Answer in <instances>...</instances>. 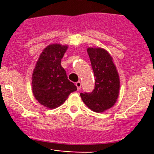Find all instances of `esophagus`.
Segmentation results:
<instances>
[{
	"mask_svg": "<svg viewBox=\"0 0 154 154\" xmlns=\"http://www.w3.org/2000/svg\"><path fill=\"white\" fill-rule=\"evenodd\" d=\"M75 85H76V87H77V89H78V90H80V89H81V86H82L81 82H80L79 81L77 82H75Z\"/></svg>",
	"mask_w": 154,
	"mask_h": 154,
	"instance_id": "1",
	"label": "esophagus"
}]
</instances>
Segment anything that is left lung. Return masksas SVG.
<instances>
[{"label":"left lung","mask_w":154,"mask_h":154,"mask_svg":"<svg viewBox=\"0 0 154 154\" xmlns=\"http://www.w3.org/2000/svg\"><path fill=\"white\" fill-rule=\"evenodd\" d=\"M87 52L95 77L92 92L81 93L82 99L90 109L102 112L115 104L119 90V79L112 57L103 48H89Z\"/></svg>","instance_id":"obj_1"}]
</instances>
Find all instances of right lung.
<instances>
[{"mask_svg":"<svg viewBox=\"0 0 154 154\" xmlns=\"http://www.w3.org/2000/svg\"><path fill=\"white\" fill-rule=\"evenodd\" d=\"M67 46L50 45L41 54L32 75V89L35 99L47 108L60 106L77 87L68 79L61 61Z\"/></svg>","mask_w":154,"mask_h":154,"instance_id":"obj_1","label":"right lung"}]
</instances>
